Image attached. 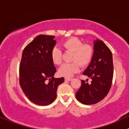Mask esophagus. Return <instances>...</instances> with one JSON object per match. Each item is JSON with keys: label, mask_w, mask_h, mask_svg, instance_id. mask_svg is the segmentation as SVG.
I'll return each mask as SVG.
<instances>
[{"label": "esophagus", "mask_w": 129, "mask_h": 129, "mask_svg": "<svg viewBox=\"0 0 129 129\" xmlns=\"http://www.w3.org/2000/svg\"><path fill=\"white\" fill-rule=\"evenodd\" d=\"M65 80L67 81H71L72 80V78H67V77H65Z\"/></svg>", "instance_id": "obj_1"}]
</instances>
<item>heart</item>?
<instances>
[{"label":"heart","mask_w":129,"mask_h":129,"mask_svg":"<svg viewBox=\"0 0 129 129\" xmlns=\"http://www.w3.org/2000/svg\"><path fill=\"white\" fill-rule=\"evenodd\" d=\"M62 46L67 51L73 52L71 63H64L59 68L58 73L60 76L70 77L78 72L80 66H88L94 55V49L89 44H83L77 37H70L62 43ZM51 59L55 65L59 66L62 62V52L57 47H54L51 51Z\"/></svg>","instance_id":"heart-1"}]
</instances>
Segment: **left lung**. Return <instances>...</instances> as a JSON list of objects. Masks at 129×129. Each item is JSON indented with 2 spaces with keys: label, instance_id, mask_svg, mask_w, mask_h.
<instances>
[{
  "label": "left lung",
  "instance_id": "1",
  "mask_svg": "<svg viewBox=\"0 0 129 129\" xmlns=\"http://www.w3.org/2000/svg\"><path fill=\"white\" fill-rule=\"evenodd\" d=\"M94 55L83 75L91 79L82 80V85L76 93V98L83 104H96L106 96L112 85L114 74L112 52L103 41H94Z\"/></svg>",
  "mask_w": 129,
  "mask_h": 129
}]
</instances>
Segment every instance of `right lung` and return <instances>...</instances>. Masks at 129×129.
Masks as SVG:
<instances>
[{
    "label": "right lung",
    "mask_w": 129,
    "mask_h": 129,
    "mask_svg": "<svg viewBox=\"0 0 129 129\" xmlns=\"http://www.w3.org/2000/svg\"><path fill=\"white\" fill-rule=\"evenodd\" d=\"M54 36L40 35L25 47L19 67V83L26 96L33 103L47 106L57 97L63 77L54 78L56 69L51 59L55 46Z\"/></svg>",
    "instance_id": "1"
}]
</instances>
